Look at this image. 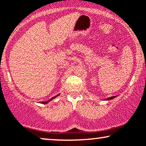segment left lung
<instances>
[{"label":"left lung","instance_id":"1","mask_svg":"<svg viewBox=\"0 0 146 146\" xmlns=\"http://www.w3.org/2000/svg\"><path fill=\"white\" fill-rule=\"evenodd\" d=\"M115 96H111V97H109V98H108V99H107L106 100H111V99H114V98L115 97Z\"/></svg>","mask_w":146,"mask_h":146}]
</instances>
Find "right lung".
<instances>
[{
    "label": "right lung",
    "instance_id": "add662e5",
    "mask_svg": "<svg viewBox=\"0 0 146 146\" xmlns=\"http://www.w3.org/2000/svg\"><path fill=\"white\" fill-rule=\"evenodd\" d=\"M58 95H59V94H58V95H56V96H54V97L51 98V99H50V100H49V101H45V102H42V103H43V104H47V103H49V102H50V101H52V99H55V98H56V97H57V96H58Z\"/></svg>",
    "mask_w": 146,
    "mask_h": 146
}]
</instances>
